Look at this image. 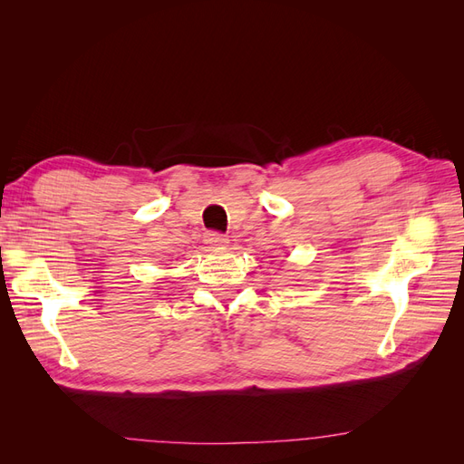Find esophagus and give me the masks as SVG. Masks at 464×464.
Returning <instances> with one entry per match:
<instances>
[{"instance_id":"1","label":"esophagus","mask_w":464,"mask_h":464,"mask_svg":"<svg viewBox=\"0 0 464 464\" xmlns=\"http://www.w3.org/2000/svg\"><path fill=\"white\" fill-rule=\"evenodd\" d=\"M205 244L213 246V247H224V246H228V237L220 232L210 230L205 234Z\"/></svg>"}]
</instances>
